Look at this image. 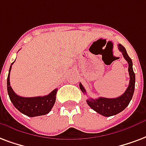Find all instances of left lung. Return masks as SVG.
<instances>
[{"mask_svg":"<svg viewBox=\"0 0 146 146\" xmlns=\"http://www.w3.org/2000/svg\"><path fill=\"white\" fill-rule=\"evenodd\" d=\"M118 49L122 52V55L125 60L128 63V73L130 76L129 85L126 89L125 92L120 97L116 98H99L98 99L89 98L87 100V104L93 110L98 112V114H101L105 117H110L121 112L124 109L126 108L130 103L131 100L133 96L135 90V75L132 68V61L130 57L128 56L126 49L122 45L118 44ZM80 88L84 94H86V90L84 89V86L80 84Z\"/></svg>","mask_w":146,"mask_h":146,"instance_id":"obj_1","label":"left lung"}]
</instances>
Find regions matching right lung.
<instances>
[{"mask_svg": "<svg viewBox=\"0 0 146 146\" xmlns=\"http://www.w3.org/2000/svg\"><path fill=\"white\" fill-rule=\"evenodd\" d=\"M14 62H13L10 66L7 80V93L13 105L19 111L29 117H35L47 114L51 111L56 102V97L58 89H55L49 94L43 97L24 98L18 96L14 92L10 85V72L11 70V66Z\"/></svg>", "mask_w": 146, "mask_h": 146, "instance_id": "add662e5", "label": "right lung"}]
</instances>
